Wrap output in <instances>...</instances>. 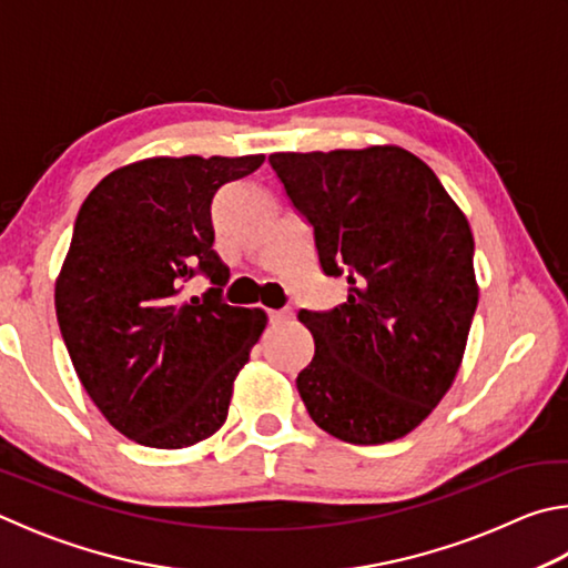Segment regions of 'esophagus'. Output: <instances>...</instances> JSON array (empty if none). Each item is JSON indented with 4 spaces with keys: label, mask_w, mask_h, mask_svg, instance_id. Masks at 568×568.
<instances>
[{
    "label": "esophagus",
    "mask_w": 568,
    "mask_h": 568,
    "mask_svg": "<svg viewBox=\"0 0 568 568\" xmlns=\"http://www.w3.org/2000/svg\"><path fill=\"white\" fill-rule=\"evenodd\" d=\"M293 317V311H271L267 313V320H271V325H281L285 320Z\"/></svg>",
    "instance_id": "34e87169"
}]
</instances>
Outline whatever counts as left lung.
<instances>
[{
  "label": "left lung",
  "mask_w": 568,
  "mask_h": 568,
  "mask_svg": "<svg viewBox=\"0 0 568 568\" xmlns=\"http://www.w3.org/2000/svg\"><path fill=\"white\" fill-rule=\"evenodd\" d=\"M287 199L313 225L325 275L347 301L301 311L315 357L297 392L320 429L385 445L447 395L477 311L474 239L425 161L399 146L271 153Z\"/></svg>",
  "instance_id": "8db88e82"
}]
</instances>
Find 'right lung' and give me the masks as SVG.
<instances>
[{
  "instance_id": "obj_1",
  "label": "right lung",
  "mask_w": 568,
  "mask_h": 568,
  "mask_svg": "<svg viewBox=\"0 0 568 568\" xmlns=\"http://www.w3.org/2000/svg\"><path fill=\"white\" fill-rule=\"evenodd\" d=\"M265 156H156L111 171L81 203L57 277L61 337L81 385L123 437L181 449L229 417L233 379L267 315L221 301L211 203ZM195 272L215 288L182 301Z\"/></svg>"
}]
</instances>
